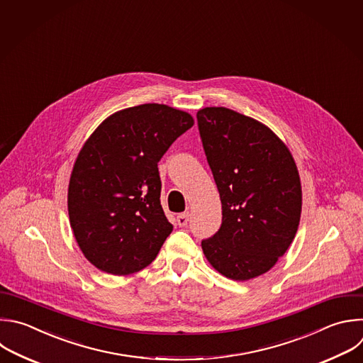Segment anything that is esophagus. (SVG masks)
Listing matches in <instances>:
<instances>
[{
	"mask_svg": "<svg viewBox=\"0 0 363 363\" xmlns=\"http://www.w3.org/2000/svg\"><path fill=\"white\" fill-rule=\"evenodd\" d=\"M177 222H178V225H179L181 228H182V226H186L188 222H189V213H188V212L179 213V215L177 216Z\"/></svg>",
	"mask_w": 363,
	"mask_h": 363,
	"instance_id": "34e87169",
	"label": "esophagus"
}]
</instances>
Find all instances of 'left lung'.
<instances>
[{
    "label": "left lung",
    "mask_w": 363,
    "mask_h": 363,
    "mask_svg": "<svg viewBox=\"0 0 363 363\" xmlns=\"http://www.w3.org/2000/svg\"><path fill=\"white\" fill-rule=\"evenodd\" d=\"M196 118L222 203V225L202 240L203 255L229 279H254L275 267L296 235L298 167L285 143L251 116L206 106Z\"/></svg>",
    "instance_id": "8db88e82"
}]
</instances>
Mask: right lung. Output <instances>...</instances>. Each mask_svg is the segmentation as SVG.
Wrapping results in <instances>:
<instances>
[{
    "label": "right lung",
    "instance_id": "right-lung-1",
    "mask_svg": "<svg viewBox=\"0 0 363 363\" xmlns=\"http://www.w3.org/2000/svg\"><path fill=\"white\" fill-rule=\"evenodd\" d=\"M192 125L185 111L143 104L105 118L82 145L68 215L81 252L99 271L135 274L158 255L172 232L160 201L158 162Z\"/></svg>",
    "mask_w": 363,
    "mask_h": 363
}]
</instances>
